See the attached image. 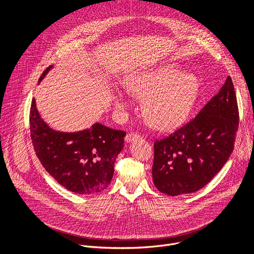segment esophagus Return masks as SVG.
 <instances>
[{
  "mask_svg": "<svg viewBox=\"0 0 254 254\" xmlns=\"http://www.w3.org/2000/svg\"><path fill=\"white\" fill-rule=\"evenodd\" d=\"M141 136H140V134L138 133V132H136V131H131V132H128L127 135H126V140L127 141V142H129V141H131V140H133V139H139Z\"/></svg>",
  "mask_w": 254,
  "mask_h": 254,
  "instance_id": "esophagus-1",
  "label": "esophagus"
}]
</instances>
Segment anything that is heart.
Masks as SVG:
<instances>
[{"mask_svg":"<svg viewBox=\"0 0 254 254\" xmlns=\"http://www.w3.org/2000/svg\"><path fill=\"white\" fill-rule=\"evenodd\" d=\"M127 90L146 97L143 115L155 128L170 130L182 125L190 115L199 95V81L193 74H182L176 65L139 71L126 81ZM119 108L127 106L122 94L116 96Z\"/></svg>","mask_w":254,"mask_h":254,"instance_id":"obj_1","label":"heart"}]
</instances>
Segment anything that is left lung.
I'll list each match as a JSON object with an SVG mask.
<instances>
[{
    "mask_svg": "<svg viewBox=\"0 0 254 254\" xmlns=\"http://www.w3.org/2000/svg\"><path fill=\"white\" fill-rule=\"evenodd\" d=\"M238 124L236 94L228 76L196 118L170 135L156 139L152 173L157 189L177 196L207 185L233 152Z\"/></svg>",
    "mask_w": 254,
    "mask_h": 254,
    "instance_id": "left-lung-1",
    "label": "left lung"
}]
</instances>
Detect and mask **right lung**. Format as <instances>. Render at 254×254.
Instances as JSON below:
<instances>
[{
    "instance_id": "add662e5",
    "label": "right lung",
    "mask_w": 254,
    "mask_h": 254,
    "mask_svg": "<svg viewBox=\"0 0 254 254\" xmlns=\"http://www.w3.org/2000/svg\"><path fill=\"white\" fill-rule=\"evenodd\" d=\"M50 68L44 70L40 80ZM29 118L36 156L60 185L71 192L86 195L108 187L117 157L124 148L126 131L100 124L78 132L53 130L40 118L35 99Z\"/></svg>"
}]
</instances>
